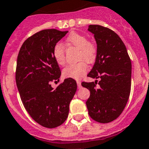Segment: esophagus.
<instances>
[{
	"label": "esophagus",
	"instance_id": "obj_1",
	"mask_svg": "<svg viewBox=\"0 0 149 149\" xmlns=\"http://www.w3.org/2000/svg\"><path fill=\"white\" fill-rule=\"evenodd\" d=\"M77 87H78V88H80L82 87L81 82H80V80H77Z\"/></svg>",
	"mask_w": 149,
	"mask_h": 149
}]
</instances>
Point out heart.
Wrapping results in <instances>:
<instances>
[{
  "label": "heart",
  "mask_w": 149,
  "mask_h": 149,
  "mask_svg": "<svg viewBox=\"0 0 149 149\" xmlns=\"http://www.w3.org/2000/svg\"><path fill=\"white\" fill-rule=\"evenodd\" d=\"M68 45L75 47L79 49L78 59L86 61L88 63H91L96 59L97 49L93 42L88 41L84 35L76 32H72L66 39ZM52 56L56 63L60 66L64 65L65 51L63 45L57 43L52 49ZM88 71V66L86 62L81 61L75 64L69 65L63 70V76L66 78H72L78 80L83 77Z\"/></svg>",
  "instance_id": "1"
}]
</instances>
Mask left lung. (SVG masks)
Listing matches in <instances>:
<instances>
[{
	"mask_svg": "<svg viewBox=\"0 0 149 149\" xmlns=\"http://www.w3.org/2000/svg\"><path fill=\"white\" fill-rule=\"evenodd\" d=\"M97 45L96 61L88 77L100 79L95 83H82L90 91L86 102L91 118L100 123L114 121L121 114L131 91L132 63L125 45L113 31L99 25L88 28Z\"/></svg>",
	"mask_w": 149,
	"mask_h": 149,
	"instance_id": "left-lung-1",
	"label": "left lung"
}]
</instances>
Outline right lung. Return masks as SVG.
<instances>
[{"instance_id":"1","label":"right lung","mask_w":149,"mask_h":149,"mask_svg":"<svg viewBox=\"0 0 149 149\" xmlns=\"http://www.w3.org/2000/svg\"><path fill=\"white\" fill-rule=\"evenodd\" d=\"M68 33L42 30L24 42L17 56L16 83L25 110L35 121L47 128L61 125L69 115V104L77 91L74 79L59 81L61 72L52 56L53 47Z\"/></svg>"}]
</instances>
